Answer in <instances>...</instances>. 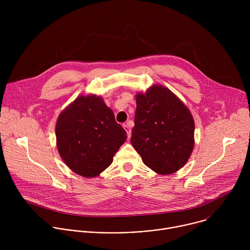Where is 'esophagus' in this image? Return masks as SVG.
Returning a JSON list of instances; mask_svg holds the SVG:
<instances>
[{
    "mask_svg": "<svg viewBox=\"0 0 250 250\" xmlns=\"http://www.w3.org/2000/svg\"><path fill=\"white\" fill-rule=\"evenodd\" d=\"M123 126H124V128L125 129V131H126V133H127V137H128V138H130V136H131V129H130V125H129L128 124H125V125H124Z\"/></svg>",
    "mask_w": 250,
    "mask_h": 250,
    "instance_id": "esophagus-1",
    "label": "esophagus"
}]
</instances>
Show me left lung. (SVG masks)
I'll list each match as a JSON object with an SVG mask.
<instances>
[{"instance_id":"left-lung-1","label":"left lung","mask_w":250,"mask_h":250,"mask_svg":"<svg viewBox=\"0 0 250 250\" xmlns=\"http://www.w3.org/2000/svg\"><path fill=\"white\" fill-rule=\"evenodd\" d=\"M130 142L142 162L161 175L180 170L195 146V123L187 105L165 86L152 85L135 96Z\"/></svg>"}]
</instances>
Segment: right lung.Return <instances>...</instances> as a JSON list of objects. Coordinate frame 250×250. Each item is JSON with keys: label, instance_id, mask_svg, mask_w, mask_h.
Segmentation results:
<instances>
[{"label": "right lung", "instance_id": "1", "mask_svg": "<svg viewBox=\"0 0 250 250\" xmlns=\"http://www.w3.org/2000/svg\"><path fill=\"white\" fill-rule=\"evenodd\" d=\"M56 146L60 157L76 174L99 176L126 140V132L103 98L80 95L60 113L56 125Z\"/></svg>", "mask_w": 250, "mask_h": 250}]
</instances>
